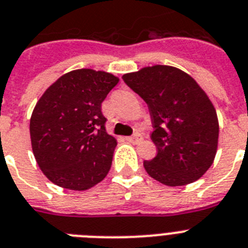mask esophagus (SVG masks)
<instances>
[{
  "mask_svg": "<svg viewBox=\"0 0 248 248\" xmlns=\"http://www.w3.org/2000/svg\"><path fill=\"white\" fill-rule=\"evenodd\" d=\"M126 141H128V142H131V143H137V142H140V141H141V136H140V135L128 136V137H126Z\"/></svg>",
  "mask_w": 248,
  "mask_h": 248,
  "instance_id": "obj_1",
  "label": "esophagus"
}]
</instances>
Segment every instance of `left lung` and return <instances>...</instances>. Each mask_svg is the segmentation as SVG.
<instances>
[{
	"label": "left lung",
	"instance_id": "left-lung-1",
	"mask_svg": "<svg viewBox=\"0 0 248 248\" xmlns=\"http://www.w3.org/2000/svg\"><path fill=\"white\" fill-rule=\"evenodd\" d=\"M146 102L157 155L145 160L151 178L169 186L194 183L217 153L219 126L216 108L199 84L183 70L154 65L122 77Z\"/></svg>",
	"mask_w": 248,
	"mask_h": 248
}]
</instances>
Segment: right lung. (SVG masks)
Segmentation results:
<instances>
[{
  "instance_id": "1",
  "label": "right lung",
  "mask_w": 248,
  "mask_h": 248,
  "mask_svg": "<svg viewBox=\"0 0 248 248\" xmlns=\"http://www.w3.org/2000/svg\"><path fill=\"white\" fill-rule=\"evenodd\" d=\"M118 80L101 70H72L37 101L30 120L31 146L51 183L80 191L106 178L117 141L106 131L101 107Z\"/></svg>"
}]
</instances>
